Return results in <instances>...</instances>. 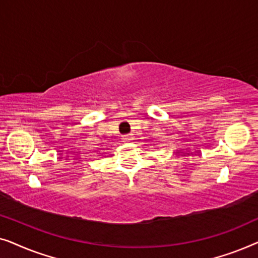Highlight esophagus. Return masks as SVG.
Masks as SVG:
<instances>
[{
	"label": "esophagus",
	"mask_w": 258,
	"mask_h": 258,
	"mask_svg": "<svg viewBox=\"0 0 258 258\" xmlns=\"http://www.w3.org/2000/svg\"><path fill=\"white\" fill-rule=\"evenodd\" d=\"M122 140L125 141V142H129V141L133 140V137H132V135H123Z\"/></svg>",
	"instance_id": "1"
}]
</instances>
